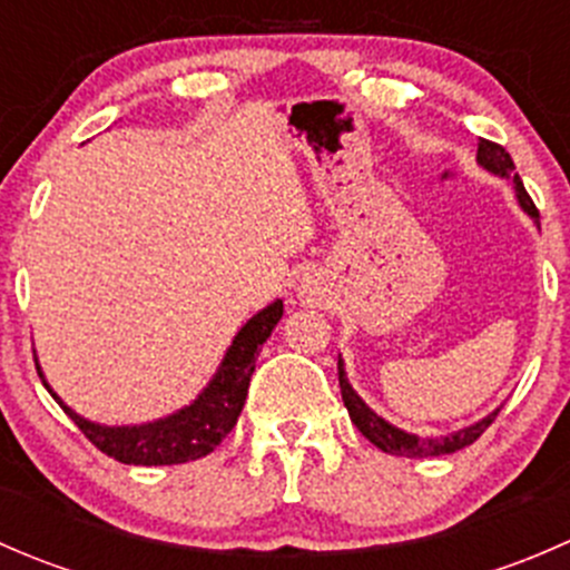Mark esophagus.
Instances as JSON below:
<instances>
[{
    "label": "esophagus",
    "instance_id": "obj_1",
    "mask_svg": "<svg viewBox=\"0 0 570 570\" xmlns=\"http://www.w3.org/2000/svg\"><path fill=\"white\" fill-rule=\"evenodd\" d=\"M301 297H303V303H317L320 301V292L312 289V286H303Z\"/></svg>",
    "mask_w": 570,
    "mask_h": 570
}]
</instances>
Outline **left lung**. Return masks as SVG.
Segmentation results:
<instances>
[{
  "label": "left lung",
  "mask_w": 570,
  "mask_h": 570,
  "mask_svg": "<svg viewBox=\"0 0 570 570\" xmlns=\"http://www.w3.org/2000/svg\"><path fill=\"white\" fill-rule=\"evenodd\" d=\"M476 163H480L485 170H491V174L510 178L515 187V195H519V204L524 206L527 215L538 220V206L532 204L530 193L524 189V181H521L519 174H515V165H513V159H510V154L504 151L499 142H491V140H485V137H480V146H476ZM338 389H342L344 405H347L350 419H353L355 428L361 430V435H364V439H370L377 450H383L386 455H396V458H435V455H450V452L463 450V446L474 444V441L480 439L488 428H491V422L497 419V413H499V407H497L491 416H485L482 422L471 424V428L458 430V433H452V435H441V439H419V435L405 433V430L394 428V424H389L386 419L377 416V413L372 411V407L353 392V386L347 383V375H344L342 358H338Z\"/></svg>",
  "instance_id": "8db88e82"
}]
</instances>
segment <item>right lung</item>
I'll use <instances>...</instances> for the list:
<instances>
[{
	"label": "right lung",
	"instance_id": "obj_1",
	"mask_svg": "<svg viewBox=\"0 0 570 570\" xmlns=\"http://www.w3.org/2000/svg\"><path fill=\"white\" fill-rule=\"evenodd\" d=\"M281 317H284V303L281 301L269 303L264 312H258L234 336L215 381L204 389V394L193 405L181 407L174 416L159 419V422L135 424V428L94 424L88 419L77 416L60 396L46 386V381L43 386L60 402L62 411L73 419V424L88 435L90 444L105 452L107 458H112V461L126 465H174L198 461V458L215 452L237 424L245 396H248L250 375L256 370L258 347L267 342V336L278 325ZM36 370L40 375V366H36Z\"/></svg>",
	"mask_w": 570,
	"mask_h": 570
}]
</instances>
